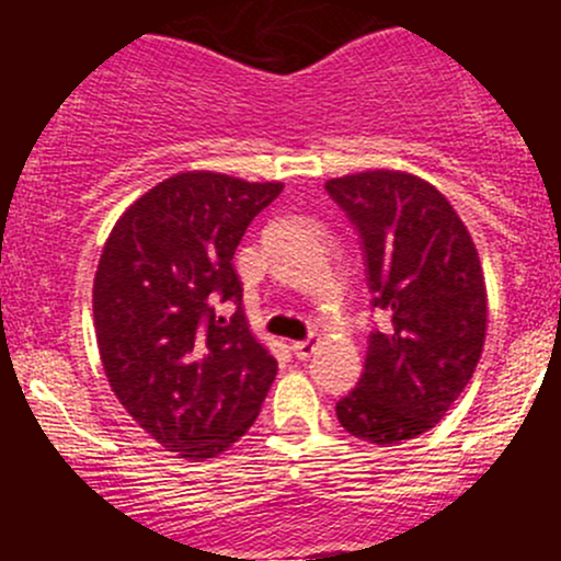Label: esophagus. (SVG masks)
<instances>
[{
	"label": "esophagus",
	"instance_id": "34e87169",
	"mask_svg": "<svg viewBox=\"0 0 561 561\" xmlns=\"http://www.w3.org/2000/svg\"><path fill=\"white\" fill-rule=\"evenodd\" d=\"M293 355H296L298 360H307V358H312V353L317 350V342L312 336L309 339H301V342H293Z\"/></svg>",
	"mask_w": 561,
	"mask_h": 561
}]
</instances>
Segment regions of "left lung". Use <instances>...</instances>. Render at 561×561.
<instances>
[{"instance_id": "left-lung-1", "label": "left lung", "mask_w": 561, "mask_h": 561, "mask_svg": "<svg viewBox=\"0 0 561 561\" xmlns=\"http://www.w3.org/2000/svg\"><path fill=\"white\" fill-rule=\"evenodd\" d=\"M325 192L358 233L371 307L386 314L336 417L353 437L401 445L443 421L483 353L478 249L443 192L417 175L366 171L331 179Z\"/></svg>"}]
</instances>
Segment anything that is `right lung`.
Masks as SVG:
<instances>
[{
	"mask_svg": "<svg viewBox=\"0 0 561 561\" xmlns=\"http://www.w3.org/2000/svg\"><path fill=\"white\" fill-rule=\"evenodd\" d=\"M279 192L271 181L179 173L124 211L100 257L94 328L107 382L181 458L230 448L276 377L274 355L249 333L233 254Z\"/></svg>",
	"mask_w": 561,
	"mask_h": 561,
	"instance_id": "1",
	"label": "right lung"
}]
</instances>
